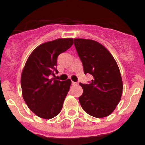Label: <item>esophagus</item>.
I'll return each instance as SVG.
<instances>
[{"label": "esophagus", "instance_id": "34e87169", "mask_svg": "<svg viewBox=\"0 0 145 145\" xmlns=\"http://www.w3.org/2000/svg\"><path fill=\"white\" fill-rule=\"evenodd\" d=\"M71 84H72L73 85H78V82H73V81H72V82H71Z\"/></svg>", "mask_w": 145, "mask_h": 145}]
</instances>
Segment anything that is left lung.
Here are the masks:
<instances>
[{
	"instance_id": "obj_1",
	"label": "left lung",
	"mask_w": 145,
	"mask_h": 145,
	"mask_svg": "<svg viewBox=\"0 0 145 145\" xmlns=\"http://www.w3.org/2000/svg\"><path fill=\"white\" fill-rule=\"evenodd\" d=\"M74 46L82 61L84 74L93 79L82 84L81 106L90 115L102 118L110 115L121 100L123 82L121 73L112 54L104 46L91 39H74Z\"/></svg>"
}]
</instances>
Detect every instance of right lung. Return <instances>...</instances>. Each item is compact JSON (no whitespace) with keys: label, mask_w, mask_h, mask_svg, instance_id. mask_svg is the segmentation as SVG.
I'll return each mask as SVG.
<instances>
[{"label":"right lung","mask_w":145,"mask_h":145,"mask_svg":"<svg viewBox=\"0 0 145 145\" xmlns=\"http://www.w3.org/2000/svg\"><path fill=\"white\" fill-rule=\"evenodd\" d=\"M73 45L72 38L44 43L31 53L22 73L21 86L25 102L32 112L49 119L59 114L69 91L70 79L57 80V57Z\"/></svg>","instance_id":"right-lung-1"}]
</instances>
